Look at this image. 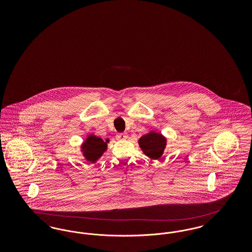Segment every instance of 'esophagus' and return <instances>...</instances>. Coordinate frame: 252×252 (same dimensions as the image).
I'll return each mask as SVG.
<instances>
[{"label": "esophagus", "mask_w": 252, "mask_h": 252, "mask_svg": "<svg viewBox=\"0 0 252 252\" xmlns=\"http://www.w3.org/2000/svg\"><path fill=\"white\" fill-rule=\"evenodd\" d=\"M127 138V134L126 133H119L116 135V139L117 140H126Z\"/></svg>", "instance_id": "esophagus-1"}]
</instances>
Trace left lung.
<instances>
[{"mask_svg":"<svg viewBox=\"0 0 252 252\" xmlns=\"http://www.w3.org/2000/svg\"><path fill=\"white\" fill-rule=\"evenodd\" d=\"M139 145L146 156L158 159L163 154L166 139L159 133L151 131L140 138Z\"/></svg>","mask_w":252,"mask_h":252,"instance_id":"left-lung-1","label":"left lung"}]
</instances>
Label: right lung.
Returning <instances> with one entry per match:
<instances>
[{"mask_svg": "<svg viewBox=\"0 0 252 252\" xmlns=\"http://www.w3.org/2000/svg\"><path fill=\"white\" fill-rule=\"evenodd\" d=\"M109 140L103 141L101 138L96 137L94 135H90L83 144L82 151L83 156L88 161L95 162L96 160L103 155V153L107 150V146Z\"/></svg>", "mask_w": 252, "mask_h": 252, "instance_id": "add662e5", "label": "right lung"}]
</instances>
